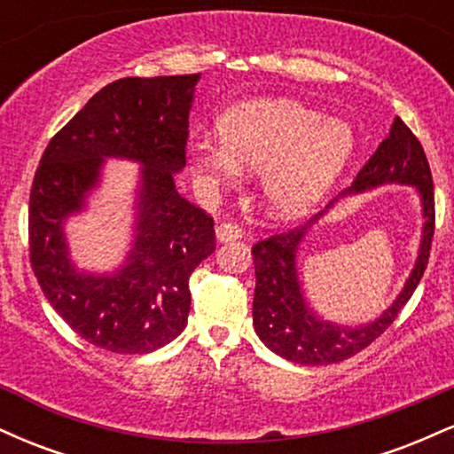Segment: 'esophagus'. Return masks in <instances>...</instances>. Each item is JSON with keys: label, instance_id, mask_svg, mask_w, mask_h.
Wrapping results in <instances>:
<instances>
[{"label": "esophagus", "instance_id": "esophagus-1", "mask_svg": "<svg viewBox=\"0 0 454 454\" xmlns=\"http://www.w3.org/2000/svg\"><path fill=\"white\" fill-rule=\"evenodd\" d=\"M243 232L241 228L237 226V223H231V222H223L220 226H215V239L217 243H228V241H237V239H241Z\"/></svg>", "mask_w": 454, "mask_h": 454}]
</instances>
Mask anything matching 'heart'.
I'll list each match as a JSON object with an SVG mask.
<instances>
[{"label": "heart", "instance_id": "1", "mask_svg": "<svg viewBox=\"0 0 454 454\" xmlns=\"http://www.w3.org/2000/svg\"><path fill=\"white\" fill-rule=\"evenodd\" d=\"M222 138L194 134L187 160L198 187L215 194L258 173V196L270 217L309 215L346 173L356 134L341 119L288 100L260 98L232 106L220 121Z\"/></svg>", "mask_w": 454, "mask_h": 454}]
</instances>
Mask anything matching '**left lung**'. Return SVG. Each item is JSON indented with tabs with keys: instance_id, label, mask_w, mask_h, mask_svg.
<instances>
[{
	"instance_id": "obj_1",
	"label": "left lung",
	"mask_w": 454,
	"mask_h": 454,
	"mask_svg": "<svg viewBox=\"0 0 454 454\" xmlns=\"http://www.w3.org/2000/svg\"><path fill=\"white\" fill-rule=\"evenodd\" d=\"M384 184H410L419 196L424 226L415 267L402 293L378 318L363 325H341L326 321L309 305L304 296L298 278L300 247L306 234L328 210L334 208L337 201ZM434 223L435 202L429 161L419 138L399 117H395L388 137L380 143L376 153L363 166L354 184L341 192V196L328 202L326 209L311 217L305 226L275 234L267 241L254 245L256 293H254L252 316L260 341L278 356L299 364H331L361 352L393 325L395 317L414 294L429 260Z\"/></svg>"
}]
</instances>
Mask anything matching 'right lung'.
I'll return each mask as SVG.
<instances>
[{
  "mask_svg": "<svg viewBox=\"0 0 454 454\" xmlns=\"http://www.w3.org/2000/svg\"><path fill=\"white\" fill-rule=\"evenodd\" d=\"M200 74L119 78L91 98L46 147L29 196V258L53 309L93 346L149 354L184 333L192 270L215 252L213 220L176 192ZM106 159L141 166L127 258L82 270L65 226L89 208Z\"/></svg>",
  "mask_w": 454,
  "mask_h": 454,
  "instance_id": "right-lung-1",
  "label": "right lung"
}]
</instances>
